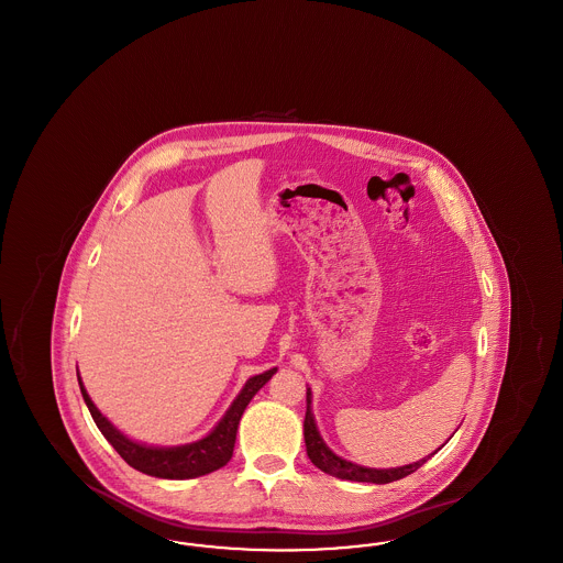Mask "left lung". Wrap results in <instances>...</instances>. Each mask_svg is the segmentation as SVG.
<instances>
[{"instance_id":"obj_1","label":"left lung","mask_w":563,"mask_h":563,"mask_svg":"<svg viewBox=\"0 0 563 563\" xmlns=\"http://www.w3.org/2000/svg\"><path fill=\"white\" fill-rule=\"evenodd\" d=\"M454 437V434H452ZM450 437V439H452ZM303 439H306V452L308 457L312 460V464L317 468H321L322 473L331 475V477H338V479H349V482H361V483H390L402 479L411 473H416L430 455L437 454L441 448H437L432 454L413 462V464H405V466H397V468H369V466H361V464H354L350 460H344L342 455L335 454L329 450V445L322 441L321 432L317 427V420H314V413H312V390L306 388V420H303Z\"/></svg>"}]
</instances>
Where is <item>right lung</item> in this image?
I'll list each match as a JSON object with an SVG mask.
<instances>
[{
  "label": "right lung",
  "instance_id": "add662e5",
  "mask_svg": "<svg viewBox=\"0 0 563 563\" xmlns=\"http://www.w3.org/2000/svg\"><path fill=\"white\" fill-rule=\"evenodd\" d=\"M274 374H276V367L264 372V374L249 377L244 382L239 397L232 401L228 411L223 413V418L214 424V429L207 437L186 443V445H173V448L147 445V443H141V441H134L131 437H126L97 409V405L92 402L84 388L80 374H78V384H80L84 402H86L97 429L103 432V437L113 445V450L122 455L133 468L150 475V477H158V479H194V477L209 475L230 462L242 413L251 399L260 393V388H264L266 382Z\"/></svg>",
  "mask_w": 563,
  "mask_h": 563
}]
</instances>
